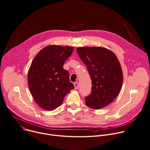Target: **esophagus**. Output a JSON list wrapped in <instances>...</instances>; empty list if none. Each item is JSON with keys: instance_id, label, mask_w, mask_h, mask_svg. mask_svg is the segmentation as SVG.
Here are the masks:
<instances>
[{"instance_id": "34e87169", "label": "esophagus", "mask_w": 150, "mask_h": 150, "mask_svg": "<svg viewBox=\"0 0 150 150\" xmlns=\"http://www.w3.org/2000/svg\"><path fill=\"white\" fill-rule=\"evenodd\" d=\"M74 86H75V88L76 89H77L79 88V83H78V82H75L74 83Z\"/></svg>"}]
</instances>
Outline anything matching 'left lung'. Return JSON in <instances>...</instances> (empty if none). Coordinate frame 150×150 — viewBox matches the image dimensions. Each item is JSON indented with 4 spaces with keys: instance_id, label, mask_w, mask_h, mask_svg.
<instances>
[{
    "instance_id": "left-lung-1",
    "label": "left lung",
    "mask_w": 150,
    "mask_h": 150,
    "mask_svg": "<svg viewBox=\"0 0 150 150\" xmlns=\"http://www.w3.org/2000/svg\"><path fill=\"white\" fill-rule=\"evenodd\" d=\"M76 51L92 80L91 92L85 97V104L95 110L107 107L122 85V71L116 55L103 47H79Z\"/></svg>"
}]
</instances>
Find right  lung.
Here are the masks:
<instances>
[{
	"label": "right lung",
	"mask_w": 150,
	"mask_h": 150,
	"mask_svg": "<svg viewBox=\"0 0 150 150\" xmlns=\"http://www.w3.org/2000/svg\"><path fill=\"white\" fill-rule=\"evenodd\" d=\"M74 47L50 45L43 48L30 67L28 82L30 93L42 108L51 111L62 105L65 95L74 88L65 62Z\"/></svg>",
	"instance_id": "obj_1"
}]
</instances>
